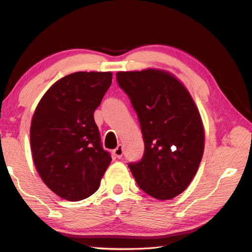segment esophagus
<instances>
[{"instance_id":"1","label":"esophagus","mask_w":252,"mask_h":252,"mask_svg":"<svg viewBox=\"0 0 252 252\" xmlns=\"http://www.w3.org/2000/svg\"><path fill=\"white\" fill-rule=\"evenodd\" d=\"M113 155L116 156V158H118V159H121L123 156V147L121 146V144H119V146L114 149Z\"/></svg>"}]
</instances>
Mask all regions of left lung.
Here are the masks:
<instances>
[{
    "instance_id": "1",
    "label": "left lung",
    "mask_w": 252,
    "mask_h": 252,
    "mask_svg": "<svg viewBox=\"0 0 252 252\" xmlns=\"http://www.w3.org/2000/svg\"><path fill=\"white\" fill-rule=\"evenodd\" d=\"M139 119L144 153L129 168L144 192L169 200L185 191L197 173L204 148L199 111L180 81L160 70L118 72Z\"/></svg>"
}]
</instances>
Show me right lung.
<instances>
[{"label": "right lung", "instance_id": "right-lung-1", "mask_svg": "<svg viewBox=\"0 0 252 252\" xmlns=\"http://www.w3.org/2000/svg\"><path fill=\"white\" fill-rule=\"evenodd\" d=\"M111 82V72L66 75L46 91L33 114L34 164L45 185L69 201L94 193L112 160L93 117Z\"/></svg>", "mask_w": 252, "mask_h": 252}]
</instances>
